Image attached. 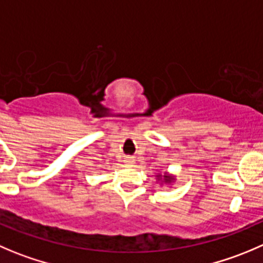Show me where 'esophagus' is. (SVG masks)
I'll return each instance as SVG.
<instances>
[{"instance_id": "34e87169", "label": "esophagus", "mask_w": 263, "mask_h": 263, "mask_svg": "<svg viewBox=\"0 0 263 263\" xmlns=\"http://www.w3.org/2000/svg\"><path fill=\"white\" fill-rule=\"evenodd\" d=\"M124 163H126L127 165H134L135 159H134V158H131V157H126V158H124Z\"/></svg>"}]
</instances>
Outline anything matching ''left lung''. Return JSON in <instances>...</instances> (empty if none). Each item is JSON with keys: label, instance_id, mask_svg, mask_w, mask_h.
Wrapping results in <instances>:
<instances>
[{"label": "left lung", "instance_id": "1", "mask_svg": "<svg viewBox=\"0 0 263 263\" xmlns=\"http://www.w3.org/2000/svg\"><path fill=\"white\" fill-rule=\"evenodd\" d=\"M165 177V181H170V177H168V176H164Z\"/></svg>", "mask_w": 263, "mask_h": 263}]
</instances>
